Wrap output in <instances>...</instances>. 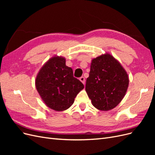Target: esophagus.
<instances>
[{
	"instance_id": "esophagus-1",
	"label": "esophagus",
	"mask_w": 155,
	"mask_h": 155,
	"mask_svg": "<svg viewBox=\"0 0 155 155\" xmlns=\"http://www.w3.org/2000/svg\"><path fill=\"white\" fill-rule=\"evenodd\" d=\"M79 80H80L84 85H85V78H84L83 76H82V77H81L80 78H79Z\"/></svg>"
}]
</instances>
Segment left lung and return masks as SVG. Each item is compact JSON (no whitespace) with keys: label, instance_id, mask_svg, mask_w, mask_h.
I'll return each mask as SVG.
<instances>
[{"label":"left lung","instance_id":"obj_1","mask_svg":"<svg viewBox=\"0 0 155 155\" xmlns=\"http://www.w3.org/2000/svg\"><path fill=\"white\" fill-rule=\"evenodd\" d=\"M129 83L128 74L120 63L106 53L92 59L85 91L94 107L107 111L123 100Z\"/></svg>","mask_w":155,"mask_h":155}]
</instances>
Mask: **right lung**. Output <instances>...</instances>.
Masks as SVG:
<instances>
[{"instance_id": "add662e5", "label": "right lung", "mask_w": 155, "mask_h": 155, "mask_svg": "<svg viewBox=\"0 0 155 155\" xmlns=\"http://www.w3.org/2000/svg\"><path fill=\"white\" fill-rule=\"evenodd\" d=\"M35 87L46 106L63 111L71 107L84 85L74 77L73 70L66 65L65 58L55 55L40 69L35 79Z\"/></svg>"}]
</instances>
